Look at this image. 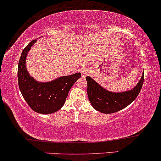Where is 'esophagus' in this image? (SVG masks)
Returning a JSON list of instances; mask_svg holds the SVG:
<instances>
[{"label":"esophagus","mask_w":161,"mask_h":161,"mask_svg":"<svg viewBox=\"0 0 161 161\" xmlns=\"http://www.w3.org/2000/svg\"><path fill=\"white\" fill-rule=\"evenodd\" d=\"M81 75L82 77H86V76L89 74V69L87 68V67H84V68H82L80 70Z\"/></svg>","instance_id":"obj_1"}]
</instances>
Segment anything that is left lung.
I'll use <instances>...</instances> for the list:
<instances>
[{"mask_svg":"<svg viewBox=\"0 0 161 161\" xmlns=\"http://www.w3.org/2000/svg\"><path fill=\"white\" fill-rule=\"evenodd\" d=\"M143 79L144 74L133 90L114 93L105 90L91 77H87L88 98L95 110L103 114L115 113L128 106L135 100L142 88Z\"/></svg>","mask_w":161,"mask_h":161,"instance_id":"obj_1","label":"left lung"}]
</instances>
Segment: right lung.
<instances>
[{"instance_id": "add662e5", "label": "right lung", "mask_w": 161, "mask_h": 161, "mask_svg": "<svg viewBox=\"0 0 161 161\" xmlns=\"http://www.w3.org/2000/svg\"><path fill=\"white\" fill-rule=\"evenodd\" d=\"M36 40L24 49L18 63V85L27 104L35 112L49 114L58 111L64 104L69 91L80 78V73L64 76L47 83L37 82L29 75L26 67V57Z\"/></svg>"}]
</instances>
